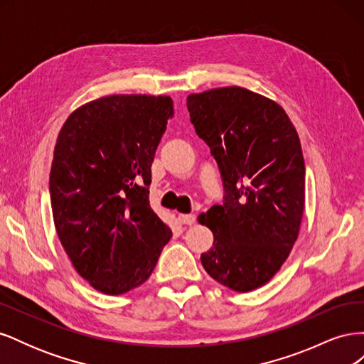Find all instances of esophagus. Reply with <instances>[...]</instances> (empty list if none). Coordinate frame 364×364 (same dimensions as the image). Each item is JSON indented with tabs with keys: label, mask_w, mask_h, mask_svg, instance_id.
<instances>
[{
	"label": "esophagus",
	"mask_w": 364,
	"mask_h": 364,
	"mask_svg": "<svg viewBox=\"0 0 364 364\" xmlns=\"http://www.w3.org/2000/svg\"><path fill=\"white\" fill-rule=\"evenodd\" d=\"M179 222L182 225H193L196 222L194 214H179Z\"/></svg>",
	"instance_id": "1"
}]
</instances>
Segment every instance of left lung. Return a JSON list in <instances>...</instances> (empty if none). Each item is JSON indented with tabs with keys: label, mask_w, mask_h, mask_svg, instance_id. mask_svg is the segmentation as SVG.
<instances>
[{
	"label": "left lung",
	"mask_w": 364,
	"mask_h": 364,
	"mask_svg": "<svg viewBox=\"0 0 364 364\" xmlns=\"http://www.w3.org/2000/svg\"><path fill=\"white\" fill-rule=\"evenodd\" d=\"M186 107L225 190L223 203L199 217L214 234L202 266L230 290H255L281 269L299 234L305 203L299 136L279 105L240 86L191 94Z\"/></svg>",
	"instance_id": "left-lung-1"
}]
</instances>
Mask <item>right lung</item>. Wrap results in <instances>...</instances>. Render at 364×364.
<instances>
[{
	"label": "right lung",
	"mask_w": 364,
	"mask_h": 364,
	"mask_svg": "<svg viewBox=\"0 0 364 364\" xmlns=\"http://www.w3.org/2000/svg\"><path fill=\"white\" fill-rule=\"evenodd\" d=\"M170 97L109 95L74 111L54 147V226L74 269L105 294L144 284L171 230L150 208L151 162Z\"/></svg>",
	"instance_id": "right-lung-1"
}]
</instances>
